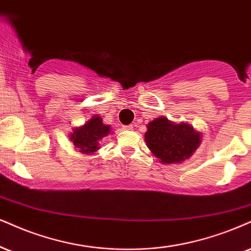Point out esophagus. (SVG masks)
I'll return each mask as SVG.
<instances>
[{"label": "esophagus", "instance_id": "34e87169", "mask_svg": "<svg viewBox=\"0 0 251 251\" xmlns=\"http://www.w3.org/2000/svg\"><path fill=\"white\" fill-rule=\"evenodd\" d=\"M123 129H125V130H132V129H134V126H132V125L125 126H123Z\"/></svg>", "mask_w": 251, "mask_h": 251}]
</instances>
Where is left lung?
<instances>
[{
	"instance_id": "obj_1",
	"label": "left lung",
	"mask_w": 251,
	"mask_h": 251,
	"mask_svg": "<svg viewBox=\"0 0 251 251\" xmlns=\"http://www.w3.org/2000/svg\"><path fill=\"white\" fill-rule=\"evenodd\" d=\"M148 148L163 164L185 162L200 147L201 134L185 122H172L160 116L147 125Z\"/></svg>"
}]
</instances>
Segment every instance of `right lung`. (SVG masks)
I'll return each instance as SVG.
<instances>
[{
  "instance_id": "right-lung-1",
  "label": "right lung",
  "mask_w": 251,
  "mask_h": 251,
  "mask_svg": "<svg viewBox=\"0 0 251 251\" xmlns=\"http://www.w3.org/2000/svg\"><path fill=\"white\" fill-rule=\"evenodd\" d=\"M110 126L102 122V117L93 115L85 125L74 126L70 134V141L74 145V149L82 154H92L100 149V142L111 134Z\"/></svg>"
}]
</instances>
